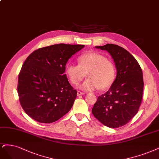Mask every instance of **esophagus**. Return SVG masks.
Masks as SVG:
<instances>
[{
    "label": "esophagus",
    "instance_id": "esophagus-1",
    "mask_svg": "<svg viewBox=\"0 0 159 159\" xmlns=\"http://www.w3.org/2000/svg\"><path fill=\"white\" fill-rule=\"evenodd\" d=\"M85 93L84 92H81V91H78V92H77V95L78 96H80V95H84Z\"/></svg>",
    "mask_w": 159,
    "mask_h": 159
}]
</instances>
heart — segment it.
I'll use <instances>...</instances> for the list:
<instances>
[{
  "mask_svg": "<svg viewBox=\"0 0 159 159\" xmlns=\"http://www.w3.org/2000/svg\"><path fill=\"white\" fill-rule=\"evenodd\" d=\"M78 65L68 64L66 74L73 85H78L85 77L87 78L80 88L85 91L101 90L110 87L116 78L114 63L101 54L89 52L81 54L78 59Z\"/></svg>",
  "mask_w": 159,
  "mask_h": 159,
  "instance_id": "b5f03b06",
  "label": "heart"
}]
</instances>
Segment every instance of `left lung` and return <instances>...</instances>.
<instances>
[{
	"label": "left lung",
	"instance_id": "left-lung-1",
	"mask_svg": "<svg viewBox=\"0 0 159 159\" xmlns=\"http://www.w3.org/2000/svg\"><path fill=\"white\" fill-rule=\"evenodd\" d=\"M95 47L110 53L117 74L110 89L98 97L92 113L105 126L119 128L139 111L144 86L143 72L136 59L124 48L114 44Z\"/></svg>",
	"mask_w": 159,
	"mask_h": 159
}]
</instances>
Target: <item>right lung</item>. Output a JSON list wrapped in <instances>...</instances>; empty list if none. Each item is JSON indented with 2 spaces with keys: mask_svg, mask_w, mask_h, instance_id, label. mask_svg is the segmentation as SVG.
Wrapping results in <instances>:
<instances>
[{
  "mask_svg": "<svg viewBox=\"0 0 159 159\" xmlns=\"http://www.w3.org/2000/svg\"><path fill=\"white\" fill-rule=\"evenodd\" d=\"M84 47L57 44L38 48L26 58L18 75V93L21 107L32 119L52 123L70 111L77 91L64 74L66 64Z\"/></svg>",
  "mask_w": 159,
  "mask_h": 159,
  "instance_id": "obj_1",
  "label": "right lung"
}]
</instances>
